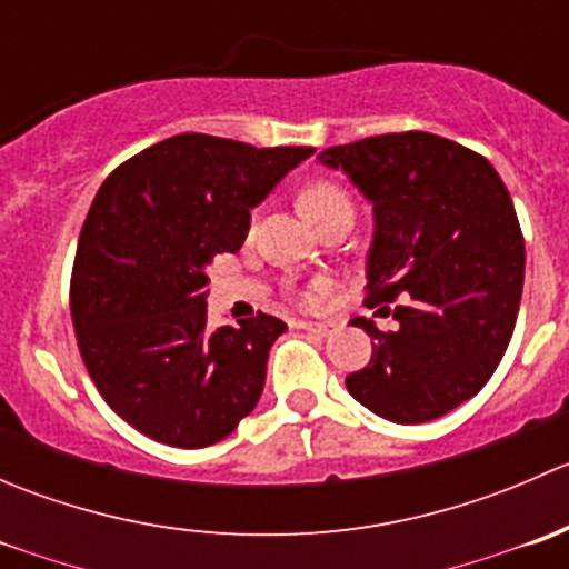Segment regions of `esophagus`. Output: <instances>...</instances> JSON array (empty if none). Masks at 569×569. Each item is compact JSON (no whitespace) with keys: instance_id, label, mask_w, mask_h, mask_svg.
Here are the masks:
<instances>
[{"instance_id":"1","label":"esophagus","mask_w":569,"mask_h":569,"mask_svg":"<svg viewBox=\"0 0 569 569\" xmlns=\"http://www.w3.org/2000/svg\"><path fill=\"white\" fill-rule=\"evenodd\" d=\"M300 330H306V332H311V336H319V338H325V336H330L332 332V325H327V321H300Z\"/></svg>"}]
</instances>
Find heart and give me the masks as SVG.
<instances>
[{
  "mask_svg": "<svg viewBox=\"0 0 569 569\" xmlns=\"http://www.w3.org/2000/svg\"><path fill=\"white\" fill-rule=\"evenodd\" d=\"M300 206L319 226V222L325 220L327 214H332V211H352V198H349L347 189H341L338 183L317 181L311 183V187L302 189ZM297 297H300L302 306H319L321 297H325V283L308 286V289H302Z\"/></svg>",
  "mask_w": 569,
  "mask_h": 569,
  "instance_id": "b5f03b06",
  "label": "heart"
}]
</instances>
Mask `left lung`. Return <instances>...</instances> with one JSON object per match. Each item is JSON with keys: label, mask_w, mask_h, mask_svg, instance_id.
Returning a JSON list of instances; mask_svg holds the SVG:
<instances>
[{"label": "left lung", "mask_w": 569, "mask_h": 569, "mask_svg": "<svg viewBox=\"0 0 569 569\" xmlns=\"http://www.w3.org/2000/svg\"><path fill=\"white\" fill-rule=\"evenodd\" d=\"M319 159L375 203L366 306L399 321L391 332L349 321L375 341L347 391L396 423L446 416L487 386L518 321L526 242L507 183L481 153L429 131L366 137Z\"/></svg>", "instance_id": "obj_1"}]
</instances>
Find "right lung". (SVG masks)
<instances>
[{"mask_svg":"<svg viewBox=\"0 0 569 569\" xmlns=\"http://www.w3.org/2000/svg\"><path fill=\"white\" fill-rule=\"evenodd\" d=\"M311 153L176 134L101 183L73 258V332L107 405L151 440L203 449L258 405L286 325L258 311L211 330L206 267L242 248L252 206Z\"/></svg>","mask_w":569,"mask_h":569,"instance_id":"add662e5","label":"right lung"}]
</instances>
